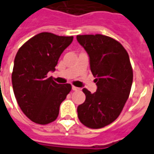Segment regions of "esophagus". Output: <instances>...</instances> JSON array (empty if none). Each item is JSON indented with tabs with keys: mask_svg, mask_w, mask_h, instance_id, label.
<instances>
[{
	"mask_svg": "<svg viewBox=\"0 0 154 154\" xmlns=\"http://www.w3.org/2000/svg\"><path fill=\"white\" fill-rule=\"evenodd\" d=\"M72 90H73V91H79V88H77V87H75V86H72Z\"/></svg>",
	"mask_w": 154,
	"mask_h": 154,
	"instance_id": "esophagus-1",
	"label": "esophagus"
}]
</instances>
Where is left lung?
Segmentation results:
<instances>
[{"mask_svg": "<svg viewBox=\"0 0 154 154\" xmlns=\"http://www.w3.org/2000/svg\"><path fill=\"white\" fill-rule=\"evenodd\" d=\"M77 41L89 55L97 86L94 93L83 89L86 100L78 106V117L88 128H103L120 116L130 94L133 73L129 56L119 42L105 35H78Z\"/></svg>", "mask_w": 154, "mask_h": 154, "instance_id": "left-lung-1", "label": "left lung"}]
</instances>
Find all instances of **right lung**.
I'll return each mask as SVG.
<instances>
[{"mask_svg":"<svg viewBox=\"0 0 154 154\" xmlns=\"http://www.w3.org/2000/svg\"><path fill=\"white\" fill-rule=\"evenodd\" d=\"M73 36L43 32L20 47L14 59L12 83L17 102L33 122L47 125L57 119L61 103L71 91L70 83L58 84L47 77Z\"/></svg>","mask_w":154,"mask_h":154,"instance_id":"1","label":"right lung"}]
</instances>
